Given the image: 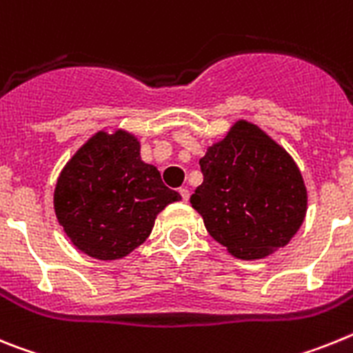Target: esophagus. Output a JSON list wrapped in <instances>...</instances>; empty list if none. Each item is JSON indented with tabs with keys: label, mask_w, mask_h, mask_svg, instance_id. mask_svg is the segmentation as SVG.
Masks as SVG:
<instances>
[{
	"label": "esophagus",
	"mask_w": 353,
	"mask_h": 353,
	"mask_svg": "<svg viewBox=\"0 0 353 353\" xmlns=\"http://www.w3.org/2000/svg\"><path fill=\"white\" fill-rule=\"evenodd\" d=\"M179 194H181V199H183V201L188 202V199H190L188 188H181V190H179Z\"/></svg>",
	"instance_id": "1"
}]
</instances>
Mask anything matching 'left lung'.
<instances>
[{
  "label": "left lung",
  "mask_w": 353,
  "mask_h": 353,
  "mask_svg": "<svg viewBox=\"0 0 353 353\" xmlns=\"http://www.w3.org/2000/svg\"><path fill=\"white\" fill-rule=\"evenodd\" d=\"M199 163L204 181L190 202L208 232L232 256H268L304 222L307 194L302 174L257 125L236 122Z\"/></svg>",
  "instance_id": "left-lung-1"
}]
</instances>
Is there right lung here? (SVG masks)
<instances>
[{"mask_svg": "<svg viewBox=\"0 0 353 353\" xmlns=\"http://www.w3.org/2000/svg\"><path fill=\"white\" fill-rule=\"evenodd\" d=\"M181 195L140 159L133 134L97 133L70 159L54 190V211L79 250L119 259L147 240L156 214Z\"/></svg>", "mask_w": 353, "mask_h": 353, "instance_id": "add662e5", "label": "right lung"}]
</instances>
